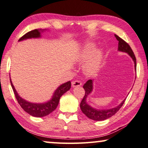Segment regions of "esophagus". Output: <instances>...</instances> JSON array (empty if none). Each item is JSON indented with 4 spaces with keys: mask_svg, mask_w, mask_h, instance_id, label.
Instances as JSON below:
<instances>
[{
    "mask_svg": "<svg viewBox=\"0 0 148 148\" xmlns=\"http://www.w3.org/2000/svg\"><path fill=\"white\" fill-rule=\"evenodd\" d=\"M82 85V83L80 81L75 80L72 82V87H80Z\"/></svg>",
    "mask_w": 148,
    "mask_h": 148,
    "instance_id": "1",
    "label": "esophagus"
}]
</instances>
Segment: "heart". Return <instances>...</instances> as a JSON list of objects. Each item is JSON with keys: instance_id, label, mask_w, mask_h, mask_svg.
Wrapping results in <instances>:
<instances>
[{"instance_id": "1", "label": "heart", "mask_w": 148, "mask_h": 148, "mask_svg": "<svg viewBox=\"0 0 148 148\" xmlns=\"http://www.w3.org/2000/svg\"><path fill=\"white\" fill-rule=\"evenodd\" d=\"M95 46L93 44H88L85 47L80 55L79 56V62L83 63L90 60L86 63L84 69L87 75H94L99 68L102 54L100 51L95 52Z\"/></svg>"}]
</instances>
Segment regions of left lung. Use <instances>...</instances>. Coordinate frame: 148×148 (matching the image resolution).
<instances>
[{
  "instance_id": "8db88e82",
  "label": "left lung",
  "mask_w": 148,
  "mask_h": 148,
  "mask_svg": "<svg viewBox=\"0 0 148 148\" xmlns=\"http://www.w3.org/2000/svg\"><path fill=\"white\" fill-rule=\"evenodd\" d=\"M114 36L117 40L119 41V51L126 52V53H128V55L132 58V60L134 61L135 69L136 71V59L132 49L128 43L125 42L124 40H122V38H120L117 35L115 34ZM83 88L85 89V94L81 102L80 108L83 114H85L88 119L91 120L101 121V120H104L109 119V118L112 116L113 115H114L120 110V108L122 107L125 101H126V99H125L120 103V104L115 108L108 109V110H97V109L93 108L90 105H88L87 103V101H86L88 95L92 90V81L91 79H89V80L86 82V83H85V85H83Z\"/></svg>"
}]
</instances>
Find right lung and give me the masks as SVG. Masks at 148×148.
<instances>
[{
    "mask_svg": "<svg viewBox=\"0 0 148 148\" xmlns=\"http://www.w3.org/2000/svg\"><path fill=\"white\" fill-rule=\"evenodd\" d=\"M43 32V29H36L34 30L27 32L26 34L19 39V41H22L23 40L28 39V38H40V32ZM11 86L13 89L14 93L15 95V97L18 103L20 105V106L23 108L24 111H26L29 114L35 117H44L45 116L49 114L53 110H56V108L58 106L59 102L61 97L66 92L67 90H69L71 88V81H68L67 83H65L61 85L57 89L55 92L53 93L52 99L48 102L45 103L37 104V103H32L26 101V100L22 99L18 94L16 90L14 87L12 85V81L10 78Z\"/></svg>",
    "mask_w": 148,
    "mask_h": 148,
    "instance_id": "add662e5",
    "label": "right lung"
}]
</instances>
